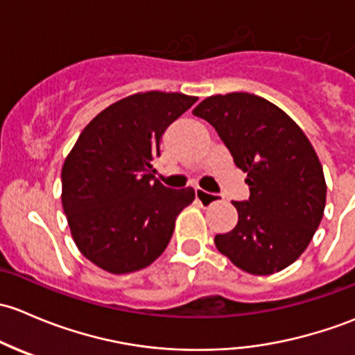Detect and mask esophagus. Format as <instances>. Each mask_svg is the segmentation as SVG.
Masks as SVG:
<instances>
[{"instance_id": "esophagus-1", "label": "esophagus", "mask_w": 355, "mask_h": 355, "mask_svg": "<svg viewBox=\"0 0 355 355\" xmlns=\"http://www.w3.org/2000/svg\"><path fill=\"white\" fill-rule=\"evenodd\" d=\"M196 200H198L203 207H208V205H214L215 202H218L220 196L215 195V193H208V191H203V189L196 188Z\"/></svg>"}]
</instances>
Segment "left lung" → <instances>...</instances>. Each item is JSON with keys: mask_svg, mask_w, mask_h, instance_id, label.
<instances>
[{"mask_svg": "<svg viewBox=\"0 0 355 355\" xmlns=\"http://www.w3.org/2000/svg\"><path fill=\"white\" fill-rule=\"evenodd\" d=\"M193 114L215 128L248 174L250 198L232 202L239 220L215 236L217 250L253 275L287 268L311 243L327 200L323 167L308 137L282 109L248 92L207 97Z\"/></svg>", "mask_w": 355, "mask_h": 355, "instance_id": "8db88e82", "label": "left lung"}]
</instances>
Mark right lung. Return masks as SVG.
<instances>
[{"mask_svg":"<svg viewBox=\"0 0 355 355\" xmlns=\"http://www.w3.org/2000/svg\"><path fill=\"white\" fill-rule=\"evenodd\" d=\"M196 101L135 94L105 107L80 133L61 169V202L75 244L98 268L137 272L169 244L195 189L166 188L153 176L152 160L167 126Z\"/></svg>","mask_w":355,"mask_h":355,"instance_id":"1","label":"right lung"}]
</instances>
